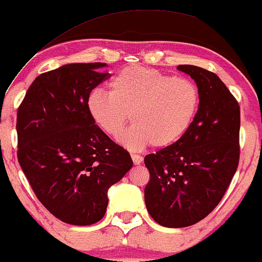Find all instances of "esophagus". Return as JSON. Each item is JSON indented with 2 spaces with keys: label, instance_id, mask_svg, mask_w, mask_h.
I'll use <instances>...</instances> for the list:
<instances>
[{
  "label": "esophagus",
  "instance_id": "obj_1",
  "mask_svg": "<svg viewBox=\"0 0 262 262\" xmlns=\"http://www.w3.org/2000/svg\"><path fill=\"white\" fill-rule=\"evenodd\" d=\"M131 158H132V162H134L135 165H140L143 161L142 157L138 156V155H131Z\"/></svg>",
  "mask_w": 262,
  "mask_h": 262
}]
</instances>
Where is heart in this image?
Returning <instances> with one entry per match:
<instances>
[{
    "label": "heart",
    "mask_w": 262,
    "mask_h": 262,
    "mask_svg": "<svg viewBox=\"0 0 262 262\" xmlns=\"http://www.w3.org/2000/svg\"><path fill=\"white\" fill-rule=\"evenodd\" d=\"M110 92L89 93L87 109L104 134L119 137L127 148L143 149L152 143L163 148L177 142L191 126L199 110L200 92L192 81L148 69L130 66L109 83Z\"/></svg>",
    "instance_id": "obj_1"
}]
</instances>
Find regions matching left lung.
<instances>
[{
	"mask_svg": "<svg viewBox=\"0 0 262 262\" xmlns=\"http://www.w3.org/2000/svg\"><path fill=\"white\" fill-rule=\"evenodd\" d=\"M196 82L199 110L180 140L144 157L150 179L144 202L150 217L168 228L200 222L220 204L239 163L241 107L216 73L179 64Z\"/></svg>",
	"mask_w": 262,
	"mask_h": 262,
	"instance_id": "left-lung-1",
	"label": "left lung"
}]
</instances>
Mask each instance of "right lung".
I'll return each instance as SVG.
<instances>
[{"mask_svg": "<svg viewBox=\"0 0 262 262\" xmlns=\"http://www.w3.org/2000/svg\"><path fill=\"white\" fill-rule=\"evenodd\" d=\"M106 63H69L34 79L17 112L18 162L44 207L64 223L104 217L107 190L132 168L127 150L95 125L89 93Z\"/></svg>", "mask_w": 262, "mask_h": 262, "instance_id": "add662e5", "label": "right lung"}]
</instances>
